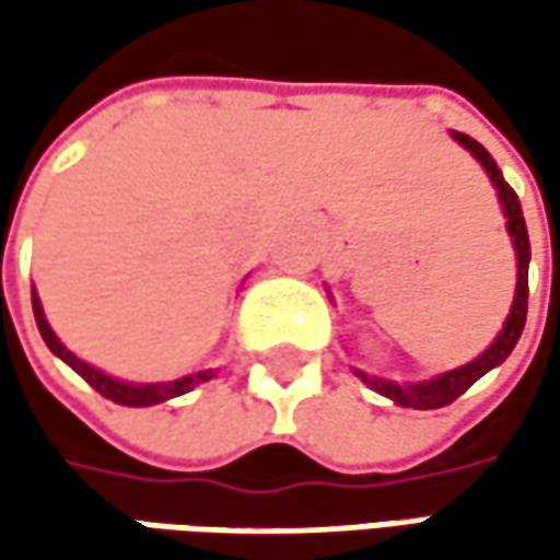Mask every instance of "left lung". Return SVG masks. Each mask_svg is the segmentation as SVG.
<instances>
[{
    "label": "left lung",
    "instance_id": "1",
    "mask_svg": "<svg viewBox=\"0 0 560 560\" xmlns=\"http://www.w3.org/2000/svg\"><path fill=\"white\" fill-rule=\"evenodd\" d=\"M452 140L458 142V145H464V149L480 162V167L486 171V177H489V184L495 186L499 205H502V211H505L508 218V236H511V246H514V255H517V287H514V302H511V312H508L499 336L489 342V349H486L483 355H477L474 361L462 364V368H452V371L430 376V380H415V383H411V380H408V383H398V380H386V376H371L364 374V371H355L358 380L368 383L374 393L386 396L389 401H396L398 408H418V411H430V408H442V405L455 401V398L462 396V393H467L480 376L489 374L492 368H499V364L514 352L517 339L524 334V324H527L529 236L527 224H524V211H521V199H517V192L505 184V177H502L495 159L486 152L480 142L470 140L467 133H458V130H452Z\"/></svg>",
    "mask_w": 560,
    "mask_h": 560
}]
</instances>
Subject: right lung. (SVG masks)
I'll return each mask as SVG.
<instances>
[{
    "label": "right lung",
    "mask_w": 560,
    "mask_h": 560,
    "mask_svg": "<svg viewBox=\"0 0 560 560\" xmlns=\"http://www.w3.org/2000/svg\"><path fill=\"white\" fill-rule=\"evenodd\" d=\"M33 299V317H36V327H39V336H43V342L49 346V352L55 358H61L71 371L83 376L96 393H102L105 398H112L115 405H127V408H149V405H162L167 398H177L189 393V389H196L199 383L205 380H211L214 376V368H205V371H196V374H186L177 376V380H164V383H130V380H118V376L105 374V371H98L93 364H86L83 358H77L58 336L49 327V320H46V312H43V302H39V295L36 290H31Z\"/></svg>",
    "instance_id": "right-lung-1"
}]
</instances>
